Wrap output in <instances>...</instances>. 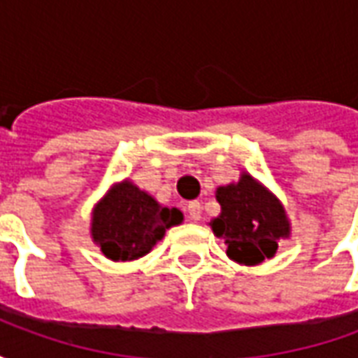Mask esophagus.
Listing matches in <instances>:
<instances>
[{
    "label": "esophagus",
    "instance_id": "1",
    "mask_svg": "<svg viewBox=\"0 0 358 358\" xmlns=\"http://www.w3.org/2000/svg\"><path fill=\"white\" fill-rule=\"evenodd\" d=\"M201 213H203V207L199 201H189L187 203V215L192 220H199L201 218Z\"/></svg>",
    "mask_w": 358,
    "mask_h": 358
}]
</instances>
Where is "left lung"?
<instances>
[{
	"instance_id": "1",
	"label": "left lung",
	"mask_w": 358,
	"mask_h": 358,
	"mask_svg": "<svg viewBox=\"0 0 358 358\" xmlns=\"http://www.w3.org/2000/svg\"><path fill=\"white\" fill-rule=\"evenodd\" d=\"M220 215L209 224L228 245V257L240 264H259L274 257L278 241L289 238V220L282 203L243 172L240 182L217 187Z\"/></svg>"
}]
</instances>
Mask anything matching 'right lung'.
Returning <instances> with one entry per match:
<instances>
[{"label":"right lung","mask_w":358,"mask_h":358,"mask_svg":"<svg viewBox=\"0 0 358 358\" xmlns=\"http://www.w3.org/2000/svg\"><path fill=\"white\" fill-rule=\"evenodd\" d=\"M182 220V210L159 205L155 197L124 180L94 207L92 238L110 261H134L148 255L164 232Z\"/></svg>","instance_id":"1"}]
</instances>
